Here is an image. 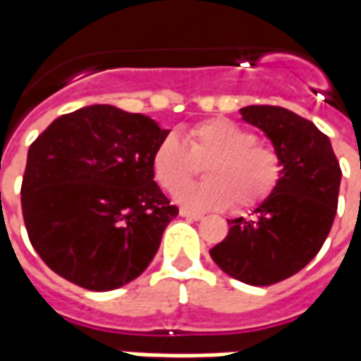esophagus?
Listing matches in <instances>:
<instances>
[{
  "label": "esophagus",
  "instance_id": "obj_1",
  "mask_svg": "<svg viewBox=\"0 0 361 361\" xmlns=\"http://www.w3.org/2000/svg\"><path fill=\"white\" fill-rule=\"evenodd\" d=\"M180 216H183V219H189V220H201V219H203V214H201V212L188 211V209H181Z\"/></svg>",
  "mask_w": 361,
  "mask_h": 361
}]
</instances>
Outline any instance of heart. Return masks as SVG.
Returning a JSON list of instances; mask_svg holds the SVG:
<instances>
[{"mask_svg": "<svg viewBox=\"0 0 361 361\" xmlns=\"http://www.w3.org/2000/svg\"><path fill=\"white\" fill-rule=\"evenodd\" d=\"M209 164L207 166L206 164ZM207 166L209 182L182 188ZM152 176L164 191L189 209L211 211L235 204L253 209L267 201L282 178L279 152L259 145L257 135L230 119H207L188 131V145L166 135L152 152Z\"/></svg>", "mask_w": 361, "mask_h": 361, "instance_id": "heart-1", "label": "heart"}]
</instances>
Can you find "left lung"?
Returning <instances> with one entry per match:
<instances>
[{"label": "left lung", "mask_w": 361, "mask_h": 361, "mask_svg": "<svg viewBox=\"0 0 361 361\" xmlns=\"http://www.w3.org/2000/svg\"><path fill=\"white\" fill-rule=\"evenodd\" d=\"M240 114L271 139L282 178L253 219L228 220V235L211 257L232 279L271 286L302 271L323 247L338 207L342 172L329 137L310 119L280 106H245Z\"/></svg>", "instance_id": "obj_1"}]
</instances>
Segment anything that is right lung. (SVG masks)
<instances>
[{
	"instance_id": "1",
	"label": "right lung",
	"mask_w": 361,
	"mask_h": 361,
	"mask_svg": "<svg viewBox=\"0 0 361 361\" xmlns=\"http://www.w3.org/2000/svg\"><path fill=\"white\" fill-rule=\"evenodd\" d=\"M168 129L154 119L94 104L54 119L27 157L20 188L30 243L77 286H126L157 255L178 207L152 176Z\"/></svg>"
}]
</instances>
